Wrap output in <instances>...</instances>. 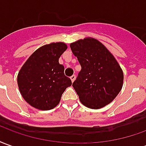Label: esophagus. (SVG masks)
Listing matches in <instances>:
<instances>
[{
    "label": "esophagus",
    "mask_w": 146,
    "mask_h": 146,
    "mask_svg": "<svg viewBox=\"0 0 146 146\" xmlns=\"http://www.w3.org/2000/svg\"><path fill=\"white\" fill-rule=\"evenodd\" d=\"M70 79L72 80V82H73L76 80V75H72V76H70Z\"/></svg>",
    "instance_id": "esophagus-1"
}]
</instances>
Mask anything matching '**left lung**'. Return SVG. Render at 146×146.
Returning <instances> with one entry per match:
<instances>
[{"instance_id":"1","label":"left lung","mask_w":146,"mask_h":146,"mask_svg":"<svg viewBox=\"0 0 146 146\" xmlns=\"http://www.w3.org/2000/svg\"><path fill=\"white\" fill-rule=\"evenodd\" d=\"M81 66L73 88L80 101L94 110L110 104L122 89L123 73L113 54L98 40L91 37L70 44Z\"/></svg>"}]
</instances>
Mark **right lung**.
I'll return each instance as SVG.
<instances>
[{
	"mask_svg": "<svg viewBox=\"0 0 146 146\" xmlns=\"http://www.w3.org/2000/svg\"><path fill=\"white\" fill-rule=\"evenodd\" d=\"M67 49L63 42L51 43L39 48L31 54L19 72L17 82L23 98L40 110L54 108L65 90L72 84L65 76L58 58Z\"/></svg>",
	"mask_w": 146,
	"mask_h": 146,
	"instance_id": "right-lung-1",
	"label": "right lung"
}]
</instances>
